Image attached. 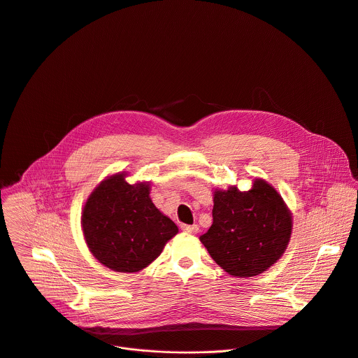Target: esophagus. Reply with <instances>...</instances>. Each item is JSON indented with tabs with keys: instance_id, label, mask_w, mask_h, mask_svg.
<instances>
[{
	"instance_id": "34e87169",
	"label": "esophagus",
	"mask_w": 358,
	"mask_h": 358,
	"mask_svg": "<svg viewBox=\"0 0 358 358\" xmlns=\"http://www.w3.org/2000/svg\"><path fill=\"white\" fill-rule=\"evenodd\" d=\"M181 230L185 231V233H189V234H197L199 233V225L197 224H192V225L182 224L181 225Z\"/></svg>"
}]
</instances>
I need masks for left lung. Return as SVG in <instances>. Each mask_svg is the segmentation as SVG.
Listing matches in <instances>:
<instances>
[{
  "label": "left lung",
  "mask_w": 358,
  "mask_h": 358,
  "mask_svg": "<svg viewBox=\"0 0 358 358\" xmlns=\"http://www.w3.org/2000/svg\"><path fill=\"white\" fill-rule=\"evenodd\" d=\"M292 217L277 189L255 178L251 189L214 191L213 224L200 237L214 262L230 275L254 277L284 254Z\"/></svg>",
  "instance_id": "obj_1"
}]
</instances>
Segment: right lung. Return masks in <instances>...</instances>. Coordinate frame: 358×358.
<instances>
[{
    "label": "right lung",
    "instance_id": "1",
    "mask_svg": "<svg viewBox=\"0 0 358 358\" xmlns=\"http://www.w3.org/2000/svg\"><path fill=\"white\" fill-rule=\"evenodd\" d=\"M125 173L107 177L84 206L85 243L101 264L118 273H137L164 250L178 227L150 199L148 182L128 184Z\"/></svg>",
    "mask_w": 358,
    "mask_h": 358
}]
</instances>
